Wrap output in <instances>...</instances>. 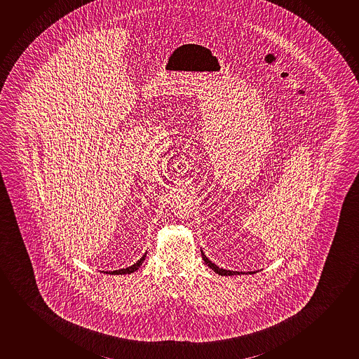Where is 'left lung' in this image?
Segmentation results:
<instances>
[{
	"label": "left lung",
	"instance_id": "1",
	"mask_svg": "<svg viewBox=\"0 0 359 359\" xmlns=\"http://www.w3.org/2000/svg\"><path fill=\"white\" fill-rule=\"evenodd\" d=\"M201 255H203V259L208 266H210L211 269H212L215 273H217L219 276H239V274H245L243 271H227V269H222V268H219L217 265L212 263L211 260L208 259V257L205 255L203 250H201ZM250 274H253V271H250Z\"/></svg>",
	"mask_w": 359,
	"mask_h": 359
}]
</instances>
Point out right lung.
Returning a JSON list of instances; mask_svg holds the SVG:
<instances>
[{"label": "right lung", "mask_w": 359, "mask_h": 359, "mask_svg": "<svg viewBox=\"0 0 359 359\" xmlns=\"http://www.w3.org/2000/svg\"><path fill=\"white\" fill-rule=\"evenodd\" d=\"M147 253L143 255V257L140 258L137 263H135L133 265H130L128 268H123V269H118V271H106V274H111V276H118V274H130V273H133V271H138L140 269V265L143 263V260L146 259Z\"/></svg>", "instance_id": "obj_1"}]
</instances>
